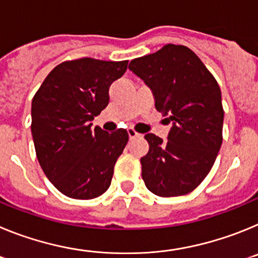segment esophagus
Masks as SVG:
<instances>
[{"label":"esophagus","mask_w":258,"mask_h":258,"mask_svg":"<svg viewBox=\"0 0 258 258\" xmlns=\"http://www.w3.org/2000/svg\"><path fill=\"white\" fill-rule=\"evenodd\" d=\"M127 134H129V138H131V140H134V138H138V137H141V134L137 133V132L133 131V129H129V131H127Z\"/></svg>","instance_id":"esophagus-1"}]
</instances>
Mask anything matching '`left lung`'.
I'll return each instance as SVG.
<instances>
[{"label":"left lung","instance_id":"obj_1","mask_svg":"<svg viewBox=\"0 0 258 258\" xmlns=\"http://www.w3.org/2000/svg\"><path fill=\"white\" fill-rule=\"evenodd\" d=\"M129 70L149 86L155 107L172 124L166 140L145 136L146 187L157 197L186 195L211 172L222 145L223 109L217 81L188 47L168 44L133 59Z\"/></svg>","mask_w":258,"mask_h":258}]
</instances>
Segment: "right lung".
I'll use <instances>...</instances> for the list:
<instances>
[{
    "instance_id": "1",
    "label": "right lung",
    "mask_w": 258,
    "mask_h": 258,
    "mask_svg": "<svg viewBox=\"0 0 258 258\" xmlns=\"http://www.w3.org/2000/svg\"><path fill=\"white\" fill-rule=\"evenodd\" d=\"M127 60L83 58L60 63L32 99V137L49 181L72 199H94L111 184L117 157L129 136L92 121L107 107L108 90L125 74Z\"/></svg>"
}]
</instances>
